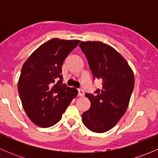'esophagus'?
Here are the masks:
<instances>
[{
	"label": "esophagus",
	"mask_w": 158,
	"mask_h": 158,
	"mask_svg": "<svg viewBox=\"0 0 158 158\" xmlns=\"http://www.w3.org/2000/svg\"><path fill=\"white\" fill-rule=\"evenodd\" d=\"M78 95L79 96H84V91L82 89H78Z\"/></svg>",
	"instance_id": "esophagus-1"
}]
</instances>
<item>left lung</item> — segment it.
Returning <instances> with one entry per match:
<instances>
[{"mask_svg":"<svg viewBox=\"0 0 158 158\" xmlns=\"http://www.w3.org/2000/svg\"><path fill=\"white\" fill-rule=\"evenodd\" d=\"M79 47L94 79L102 85L95 95L85 94L91 107L82 114V121L92 131L104 133L116 125L128 109L135 76L128 62L111 46L100 41H82Z\"/></svg>","mask_w":158,"mask_h":158,"instance_id":"obj_1","label":"left lung"}]
</instances>
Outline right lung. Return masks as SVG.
<instances>
[{
    "label": "right lung",
    "mask_w": 158,
    "mask_h": 158,
    "mask_svg": "<svg viewBox=\"0 0 158 158\" xmlns=\"http://www.w3.org/2000/svg\"><path fill=\"white\" fill-rule=\"evenodd\" d=\"M78 40L53 38L40 46L22 66L18 92L22 106L35 125L48 128L56 124L78 94L63 84L62 66L78 46Z\"/></svg>",
    "instance_id": "right-lung-1"
}]
</instances>
